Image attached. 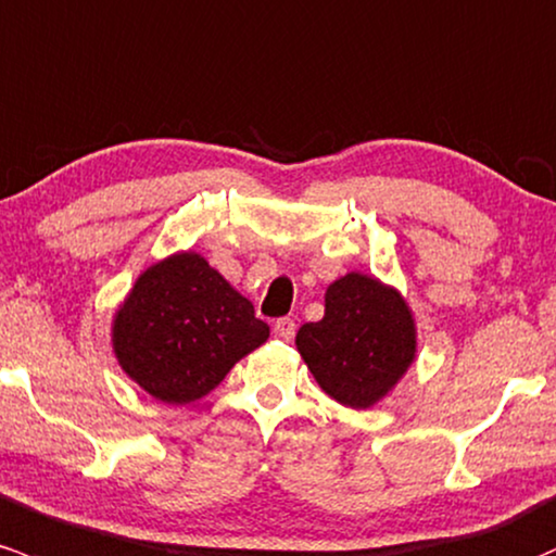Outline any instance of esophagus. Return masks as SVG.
<instances>
[{
	"mask_svg": "<svg viewBox=\"0 0 556 556\" xmlns=\"http://www.w3.org/2000/svg\"><path fill=\"white\" fill-rule=\"evenodd\" d=\"M274 334H277L279 340H285V343H290V340L295 338V321H292L290 316H282V319L274 321Z\"/></svg>",
	"mask_w": 556,
	"mask_h": 556,
	"instance_id": "34e87169",
	"label": "esophagus"
}]
</instances>
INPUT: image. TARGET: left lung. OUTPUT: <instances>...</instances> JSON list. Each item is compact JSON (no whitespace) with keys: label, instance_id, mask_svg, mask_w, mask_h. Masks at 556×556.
Instances as JSON below:
<instances>
[{"label":"left lung","instance_id":"1","mask_svg":"<svg viewBox=\"0 0 556 556\" xmlns=\"http://www.w3.org/2000/svg\"><path fill=\"white\" fill-rule=\"evenodd\" d=\"M414 321L404 298L364 274L329 285L325 319L298 329L295 345L321 390L367 408L399 382L414 358Z\"/></svg>","mask_w":556,"mask_h":556}]
</instances>
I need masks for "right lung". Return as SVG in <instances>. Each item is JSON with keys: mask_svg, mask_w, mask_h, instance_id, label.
<instances>
[{"mask_svg": "<svg viewBox=\"0 0 556 556\" xmlns=\"http://www.w3.org/2000/svg\"><path fill=\"white\" fill-rule=\"evenodd\" d=\"M266 338L253 303L194 253L148 268L113 325L121 367L166 404L203 399Z\"/></svg>", "mask_w": 556, "mask_h": 556, "instance_id": "right-lung-1", "label": "right lung"}]
</instances>
